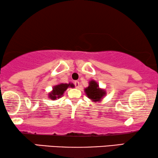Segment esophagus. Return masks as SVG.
Masks as SVG:
<instances>
[{
	"label": "esophagus",
	"mask_w": 158,
	"mask_h": 158,
	"mask_svg": "<svg viewBox=\"0 0 158 158\" xmlns=\"http://www.w3.org/2000/svg\"><path fill=\"white\" fill-rule=\"evenodd\" d=\"M74 84H75V86L76 87L77 89H79V88H80V83H79L78 81H75L74 82Z\"/></svg>",
	"instance_id": "esophagus-1"
}]
</instances>
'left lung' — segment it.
<instances>
[{"instance_id":"left-lung-1","label":"left lung","mask_w":158,"mask_h":158,"mask_svg":"<svg viewBox=\"0 0 158 158\" xmlns=\"http://www.w3.org/2000/svg\"><path fill=\"white\" fill-rule=\"evenodd\" d=\"M85 92L89 99H91L94 102H99L102 99L103 96L105 94V91L104 90L100 89L99 85L97 82L91 81L89 82V87L85 89Z\"/></svg>"}]
</instances>
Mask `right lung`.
Returning a JSON list of instances; mask_svg holds the SVG:
<instances>
[{"label": "right lung", "instance_id": "1", "mask_svg": "<svg viewBox=\"0 0 158 158\" xmlns=\"http://www.w3.org/2000/svg\"><path fill=\"white\" fill-rule=\"evenodd\" d=\"M74 87V85L73 83H61L59 85H57L54 87L53 91L49 94V97L52 99H56V98H59L61 95H63L64 92L66 91V89L68 87Z\"/></svg>", "mask_w": 158, "mask_h": 158}]
</instances>
